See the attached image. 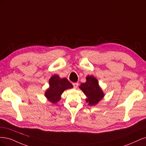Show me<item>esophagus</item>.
Returning a JSON list of instances; mask_svg holds the SVG:
<instances>
[{
	"label": "esophagus",
	"instance_id": "obj_1",
	"mask_svg": "<svg viewBox=\"0 0 146 146\" xmlns=\"http://www.w3.org/2000/svg\"><path fill=\"white\" fill-rule=\"evenodd\" d=\"M73 86L74 88H76L78 86V83H73Z\"/></svg>",
	"mask_w": 146,
	"mask_h": 146
}]
</instances>
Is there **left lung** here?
<instances>
[{
	"label": "left lung",
	"mask_w": 146,
	"mask_h": 146,
	"mask_svg": "<svg viewBox=\"0 0 146 146\" xmlns=\"http://www.w3.org/2000/svg\"><path fill=\"white\" fill-rule=\"evenodd\" d=\"M79 88L86 96V101L90 106L98 104L105 96L97 79L92 75H88L86 77V82L82 83Z\"/></svg>",
	"instance_id": "1"
}]
</instances>
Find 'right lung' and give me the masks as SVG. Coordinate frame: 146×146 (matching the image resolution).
Segmentation results:
<instances>
[{
	"label": "right lung",
	"mask_w": 146,
	"mask_h": 146,
	"mask_svg": "<svg viewBox=\"0 0 146 146\" xmlns=\"http://www.w3.org/2000/svg\"><path fill=\"white\" fill-rule=\"evenodd\" d=\"M73 87L66 78H61L58 74H54L49 80V87L45 92V96L51 103L56 104L60 100L63 92Z\"/></svg>",
	"instance_id": "1"
}]
</instances>
